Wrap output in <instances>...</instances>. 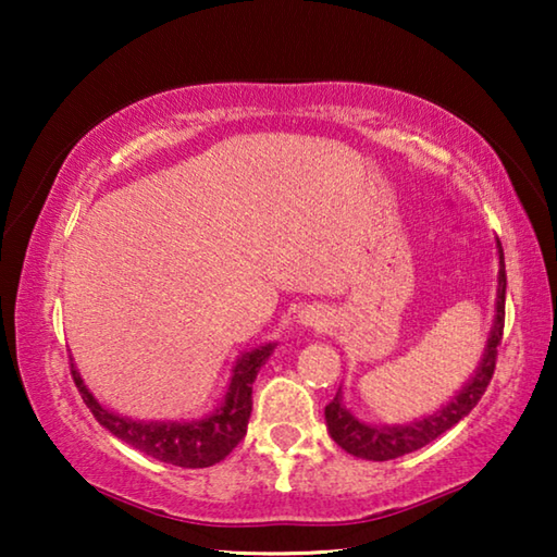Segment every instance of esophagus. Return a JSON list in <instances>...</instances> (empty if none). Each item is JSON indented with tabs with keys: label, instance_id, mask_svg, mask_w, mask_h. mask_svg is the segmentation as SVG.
Wrapping results in <instances>:
<instances>
[{
	"label": "esophagus",
	"instance_id": "34e87169",
	"mask_svg": "<svg viewBox=\"0 0 557 557\" xmlns=\"http://www.w3.org/2000/svg\"><path fill=\"white\" fill-rule=\"evenodd\" d=\"M299 324H301V326H317V329H322V326H326V314H324L319 307H307L305 312L299 314Z\"/></svg>",
	"mask_w": 557,
	"mask_h": 557
}]
</instances>
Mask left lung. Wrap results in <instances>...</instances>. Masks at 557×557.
I'll list each match as a JSON object with an SVG mask.
<instances>
[{"mask_svg":"<svg viewBox=\"0 0 557 557\" xmlns=\"http://www.w3.org/2000/svg\"><path fill=\"white\" fill-rule=\"evenodd\" d=\"M504 319H506V268L502 265V270H498L496 322H494L492 338H488V344H486L484 361H482V366H479L474 379H471L465 388L459 391V395H455V400L447 403L445 408L437 410L435 414H430V418L412 422V425L371 428V425H363V422H358L354 414L342 405V393H336L334 400L329 403L324 410L329 432H332L336 445L346 449L348 455H354V457L388 461V459L403 457V455H408V451L430 445V442L437 440L442 432L455 428L457 422L465 418V414H469L471 408H474L479 400H482V395L486 393L488 383H492L498 346H502V338H504Z\"/></svg>","mask_w":557,"mask_h":557,"instance_id":"obj_1","label":"left lung"}]
</instances>
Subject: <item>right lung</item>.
I'll use <instances>...</instances> for the list:
<instances>
[{
  "label": "right lung",
  "mask_w": 557,
  "mask_h": 557,
  "mask_svg": "<svg viewBox=\"0 0 557 557\" xmlns=\"http://www.w3.org/2000/svg\"><path fill=\"white\" fill-rule=\"evenodd\" d=\"M270 351L272 344L245 354L235 366L231 391L225 395L223 405L199 422H137L120 418V414L106 410L92 398L73 363L71 375L83 403L96 414L100 425L110 430L117 440L127 442L129 447L145 451L149 457L166 461V465L203 469L228 457L245 437V428H248L252 410V381H256L260 366L265 363Z\"/></svg>",
  "instance_id": "add662e5"
}]
</instances>
